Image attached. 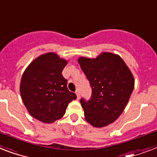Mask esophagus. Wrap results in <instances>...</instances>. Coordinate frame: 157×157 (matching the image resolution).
Instances as JSON below:
<instances>
[{
	"mask_svg": "<svg viewBox=\"0 0 157 157\" xmlns=\"http://www.w3.org/2000/svg\"><path fill=\"white\" fill-rule=\"evenodd\" d=\"M75 93H76V95H77L78 99H79V98H80V92H79V89H77V90H76V92H75Z\"/></svg>",
	"mask_w": 157,
	"mask_h": 157,
	"instance_id": "esophagus-1",
	"label": "esophagus"
}]
</instances>
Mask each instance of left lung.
Here are the masks:
<instances>
[{
	"instance_id": "1",
	"label": "left lung",
	"mask_w": 157,
	"mask_h": 157,
	"mask_svg": "<svg viewBox=\"0 0 157 157\" xmlns=\"http://www.w3.org/2000/svg\"><path fill=\"white\" fill-rule=\"evenodd\" d=\"M78 61L92 87L91 99L80 100L85 120L96 128L112 124L133 92V74L122 58L111 52H102L97 58L79 57Z\"/></svg>"
}]
</instances>
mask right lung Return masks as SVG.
Instances as JSON below:
<instances>
[{
  "instance_id": "add662e5",
  "label": "right lung",
  "mask_w": 157,
  "mask_h": 157,
  "mask_svg": "<svg viewBox=\"0 0 157 157\" xmlns=\"http://www.w3.org/2000/svg\"><path fill=\"white\" fill-rule=\"evenodd\" d=\"M54 52L33 59L24 70L20 81V95L33 117L46 124L61 119L69 103L77 98L67 88L62 70L67 65Z\"/></svg>"
}]
</instances>
